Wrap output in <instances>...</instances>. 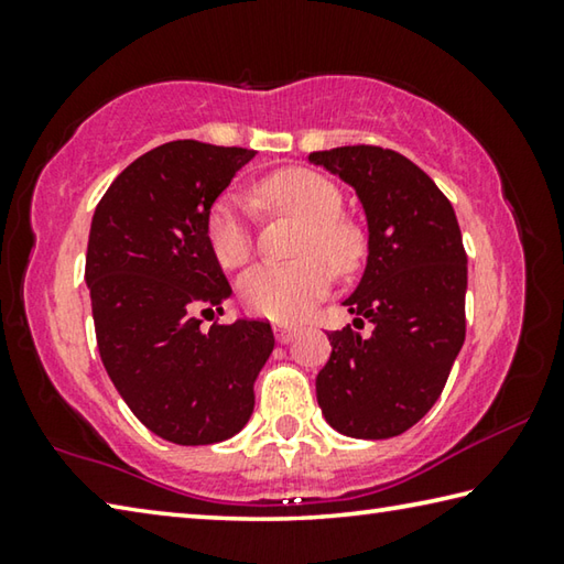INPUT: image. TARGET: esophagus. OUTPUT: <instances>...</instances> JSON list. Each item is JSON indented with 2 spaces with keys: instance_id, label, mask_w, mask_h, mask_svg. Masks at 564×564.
<instances>
[{
  "instance_id": "1",
  "label": "esophagus",
  "mask_w": 564,
  "mask_h": 564,
  "mask_svg": "<svg viewBox=\"0 0 564 564\" xmlns=\"http://www.w3.org/2000/svg\"><path fill=\"white\" fill-rule=\"evenodd\" d=\"M273 333H275V340H279V343H291L293 336H295V328L289 326V323H275Z\"/></svg>"
}]
</instances>
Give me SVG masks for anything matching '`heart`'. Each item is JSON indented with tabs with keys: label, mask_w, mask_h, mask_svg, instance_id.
I'll use <instances>...</instances> for the list:
<instances>
[{
	"label": "heart",
	"mask_w": 564,
	"mask_h": 564,
	"mask_svg": "<svg viewBox=\"0 0 564 564\" xmlns=\"http://www.w3.org/2000/svg\"><path fill=\"white\" fill-rule=\"evenodd\" d=\"M256 194L265 206L303 218L305 228L299 238L303 259L256 265L238 285L241 301L256 316L279 323L299 321L330 289L329 262L340 273L356 269L362 256V236L340 216V188L318 171L281 169L265 176ZM204 234L208 251L224 269H241L251 259V216L238 196L224 194L208 206Z\"/></svg>",
	"instance_id": "heart-1"
}]
</instances>
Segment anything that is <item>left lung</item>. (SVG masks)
<instances>
[{
  "label": "left lung",
  "mask_w": 564,
  "mask_h": 564,
  "mask_svg": "<svg viewBox=\"0 0 564 564\" xmlns=\"http://www.w3.org/2000/svg\"><path fill=\"white\" fill-rule=\"evenodd\" d=\"M356 188L368 218V263L343 305L352 326L330 330L316 378L323 415L348 437L386 441L441 398L465 340L467 256L451 202L403 154L380 147L313 151ZM368 319L370 337L359 328Z\"/></svg>",
  "instance_id": "1"
}]
</instances>
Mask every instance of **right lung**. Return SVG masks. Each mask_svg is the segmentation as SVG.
<instances>
[{
	"label": "right lung",
	"mask_w": 564,
	"mask_h": 564,
	"mask_svg": "<svg viewBox=\"0 0 564 564\" xmlns=\"http://www.w3.org/2000/svg\"><path fill=\"white\" fill-rule=\"evenodd\" d=\"M251 149L169 141L113 178L91 218L87 283L104 368L151 433L176 445L228 441L253 413L273 350L269 321L214 323L231 295L204 221Z\"/></svg>",
	"instance_id": "1"
}]
</instances>
